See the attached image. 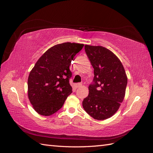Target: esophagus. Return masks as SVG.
I'll list each match as a JSON object with an SVG mask.
<instances>
[{"instance_id": "esophagus-1", "label": "esophagus", "mask_w": 153, "mask_h": 153, "mask_svg": "<svg viewBox=\"0 0 153 153\" xmlns=\"http://www.w3.org/2000/svg\"><path fill=\"white\" fill-rule=\"evenodd\" d=\"M82 85V84H81V83H78V84H75V87H76V88L80 87H81Z\"/></svg>"}]
</instances>
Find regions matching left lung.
I'll use <instances>...</instances> for the list:
<instances>
[{"mask_svg":"<svg viewBox=\"0 0 153 153\" xmlns=\"http://www.w3.org/2000/svg\"><path fill=\"white\" fill-rule=\"evenodd\" d=\"M94 68V84L82 102L85 112L96 120H105L119 110L126 93L128 78L123 65L112 51L101 46L85 45Z\"/></svg>","mask_w":153,"mask_h":153,"instance_id":"left-lung-1","label":"left lung"}]
</instances>
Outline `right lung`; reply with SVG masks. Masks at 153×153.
Listing matches in <instances>:
<instances>
[{
	"label": "right lung",
	"instance_id": "add662e5",
	"mask_svg": "<svg viewBox=\"0 0 153 153\" xmlns=\"http://www.w3.org/2000/svg\"><path fill=\"white\" fill-rule=\"evenodd\" d=\"M84 44L63 43L50 48L41 55L28 77V98L37 113L49 116L62 108L72 87L69 66Z\"/></svg>",
	"mask_w": 153,
	"mask_h": 153
}]
</instances>
